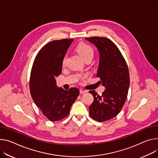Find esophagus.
Returning <instances> with one entry per match:
<instances>
[{"mask_svg": "<svg viewBox=\"0 0 158 158\" xmlns=\"http://www.w3.org/2000/svg\"><path fill=\"white\" fill-rule=\"evenodd\" d=\"M87 92V91H85V90H84V89H80V93L81 94H84V93H85Z\"/></svg>", "mask_w": 158, "mask_h": 158, "instance_id": "obj_1", "label": "esophagus"}]
</instances>
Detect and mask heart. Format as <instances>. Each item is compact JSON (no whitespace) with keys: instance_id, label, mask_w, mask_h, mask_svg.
<instances>
[{"instance_id":"heart-1","label":"heart","mask_w":158,"mask_h":158,"mask_svg":"<svg viewBox=\"0 0 158 158\" xmlns=\"http://www.w3.org/2000/svg\"><path fill=\"white\" fill-rule=\"evenodd\" d=\"M76 51L77 53L79 54V55L82 57V58L85 60L87 59H92L93 57L94 56V51L93 48L86 44H84V43H81L79 44L76 48ZM66 60H67V55H65L64 57L63 58L62 60V65H65L66 63Z\"/></svg>"}]
</instances>
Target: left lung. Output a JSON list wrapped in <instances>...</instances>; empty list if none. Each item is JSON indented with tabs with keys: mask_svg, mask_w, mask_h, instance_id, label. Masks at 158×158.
<instances>
[{
	"mask_svg": "<svg viewBox=\"0 0 158 158\" xmlns=\"http://www.w3.org/2000/svg\"><path fill=\"white\" fill-rule=\"evenodd\" d=\"M85 40L93 44L99 53L97 77L105 85L102 95L89 91L94 102L89 106V115L102 122L117 116L122 109L127 97L130 76L127 62L117 45L105 37H91Z\"/></svg>",
	"mask_w": 158,
	"mask_h": 158,
	"instance_id": "left-lung-1",
	"label": "left lung"
}]
</instances>
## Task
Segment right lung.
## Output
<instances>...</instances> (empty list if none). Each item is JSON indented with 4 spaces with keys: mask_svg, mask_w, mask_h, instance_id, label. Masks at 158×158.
Wrapping results in <instances>:
<instances>
[{
    "mask_svg": "<svg viewBox=\"0 0 158 158\" xmlns=\"http://www.w3.org/2000/svg\"><path fill=\"white\" fill-rule=\"evenodd\" d=\"M73 41L72 38L48 43L38 52L32 66L30 79L31 97L52 122L65 118L79 94L76 88L69 90L58 88L55 78L62 73L63 58Z\"/></svg>",
    "mask_w": 158,
    "mask_h": 158,
    "instance_id": "add662e5",
    "label": "right lung"
}]
</instances>
